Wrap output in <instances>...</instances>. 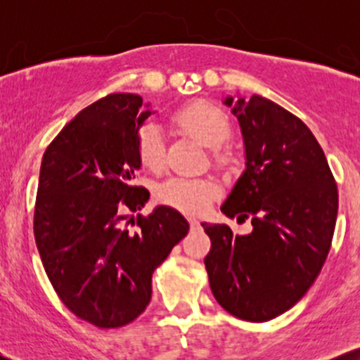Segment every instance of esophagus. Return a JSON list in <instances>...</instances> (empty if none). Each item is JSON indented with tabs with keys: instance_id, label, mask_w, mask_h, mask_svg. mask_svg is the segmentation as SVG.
I'll list each match as a JSON object with an SVG mask.
<instances>
[{
	"instance_id": "esophagus-1",
	"label": "esophagus",
	"mask_w": 360,
	"mask_h": 360,
	"mask_svg": "<svg viewBox=\"0 0 360 360\" xmlns=\"http://www.w3.org/2000/svg\"><path fill=\"white\" fill-rule=\"evenodd\" d=\"M189 226H191V230H198L200 229V220H196V218H189Z\"/></svg>"
}]
</instances>
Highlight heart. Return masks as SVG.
<instances>
[{
  "mask_svg": "<svg viewBox=\"0 0 360 360\" xmlns=\"http://www.w3.org/2000/svg\"><path fill=\"white\" fill-rule=\"evenodd\" d=\"M172 122L206 147H217L213 150V159L218 166H230L233 162L232 152L226 147H220L232 134L230 120L220 106L205 100L191 101L176 111ZM135 150L143 167L154 172L160 171L164 167V139L159 127L147 123L140 128ZM218 193V184L208 177H174L160 186L157 200L177 212L198 214L208 208Z\"/></svg>",
  "mask_w": 360,
  "mask_h": 360,
  "instance_id": "heart-1",
  "label": "heart"
}]
</instances>
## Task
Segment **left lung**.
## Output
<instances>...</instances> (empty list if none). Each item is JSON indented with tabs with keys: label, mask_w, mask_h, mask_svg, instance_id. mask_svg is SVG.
I'll use <instances>...</instances> for the list:
<instances>
[{
	"label": "left lung",
	"mask_w": 360,
	"mask_h": 360,
	"mask_svg": "<svg viewBox=\"0 0 360 360\" xmlns=\"http://www.w3.org/2000/svg\"><path fill=\"white\" fill-rule=\"evenodd\" d=\"M225 105L240 123L247 167L221 212L250 218L252 232L201 223L212 240L205 266L221 308L259 323L295 307L315 283L332 245L338 191L320 143L298 117L257 94L229 96Z\"/></svg>",
	"instance_id": "1"
}]
</instances>
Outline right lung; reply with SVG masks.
Here are the masks:
<instances>
[{"mask_svg":"<svg viewBox=\"0 0 360 360\" xmlns=\"http://www.w3.org/2000/svg\"><path fill=\"white\" fill-rule=\"evenodd\" d=\"M142 105L130 93L94 101L62 128L40 166L34 233L44 269L62 303L98 328L142 315L152 274L189 230L169 206L128 220L148 200L135 186V140L150 115Z\"/></svg>","mask_w":360,"mask_h":360,"instance_id":"1","label":"right lung"}]
</instances>
